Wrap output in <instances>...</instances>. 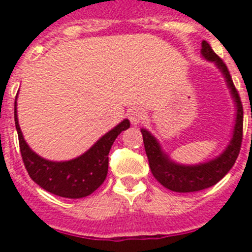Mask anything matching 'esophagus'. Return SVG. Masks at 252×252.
Returning a JSON list of instances; mask_svg holds the SVG:
<instances>
[{
  "mask_svg": "<svg viewBox=\"0 0 252 252\" xmlns=\"http://www.w3.org/2000/svg\"><path fill=\"white\" fill-rule=\"evenodd\" d=\"M128 119L133 126H137L142 120L145 119V111L141 108H132L128 111Z\"/></svg>",
  "mask_w": 252,
  "mask_h": 252,
  "instance_id": "34e87169",
  "label": "esophagus"
}]
</instances>
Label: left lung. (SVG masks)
Instances as JSON below:
<instances>
[{
    "label": "left lung",
    "instance_id": "8db88e82",
    "mask_svg": "<svg viewBox=\"0 0 252 252\" xmlns=\"http://www.w3.org/2000/svg\"><path fill=\"white\" fill-rule=\"evenodd\" d=\"M202 57L208 62L216 64L226 79L227 87L230 88L231 95L236 104V120L233 127L232 139L230 144L224 149L221 155L209 161L195 164V165H183L173 161L170 158L162 151L158 140L145 128H141L144 146L149 159L151 173L155 179L161 186L170 189L173 192L189 193L198 192L209 188L218 183L224 175L231 170L239 157L242 142V126H244V108L241 99L235 84L232 82L230 72L222 59L212 50L207 41H202Z\"/></svg>",
    "mask_w": 252,
    "mask_h": 252
}]
</instances>
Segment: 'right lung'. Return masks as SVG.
<instances>
[{
  "label": "right lung",
  "instance_id": "1",
  "mask_svg": "<svg viewBox=\"0 0 252 252\" xmlns=\"http://www.w3.org/2000/svg\"><path fill=\"white\" fill-rule=\"evenodd\" d=\"M16 99L15 125L22 160L31 179L43 189L59 197L77 199L92 194L107 177L111 146L122 131L130 127V121L124 120L120 122L81 157L68 161H51L39 157L26 144L17 120Z\"/></svg>",
  "mask_w": 252,
  "mask_h": 252
}]
</instances>
